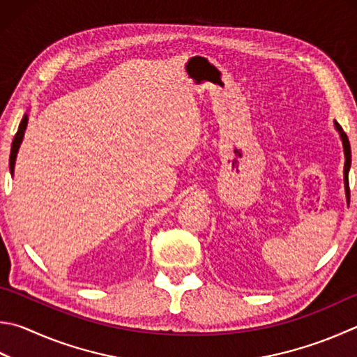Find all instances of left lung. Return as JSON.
<instances>
[{"mask_svg":"<svg viewBox=\"0 0 357 357\" xmlns=\"http://www.w3.org/2000/svg\"><path fill=\"white\" fill-rule=\"evenodd\" d=\"M334 128L335 131L339 132L340 140H342V146H343V156H345V165H343V185H345V197H347V204H349V185H348V173L349 168H351V146H349V140L347 137V134L343 132L342 126L334 120Z\"/></svg>","mask_w":357,"mask_h":357,"instance_id":"1","label":"left lung"}]
</instances>
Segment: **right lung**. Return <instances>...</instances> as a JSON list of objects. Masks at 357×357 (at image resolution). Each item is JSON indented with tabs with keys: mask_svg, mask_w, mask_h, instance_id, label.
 Listing matches in <instances>:
<instances>
[{
	"mask_svg": "<svg viewBox=\"0 0 357 357\" xmlns=\"http://www.w3.org/2000/svg\"><path fill=\"white\" fill-rule=\"evenodd\" d=\"M26 126H28V114L23 115V119H22V121H20V126H18V131H17V134H15V137H14V142H12L10 158H9V170H10L12 176H14V168H15L17 154H18V150H20V145H22L23 137H24Z\"/></svg>",
	"mask_w": 357,
	"mask_h": 357,
	"instance_id": "add662e5",
	"label": "right lung"
}]
</instances>
